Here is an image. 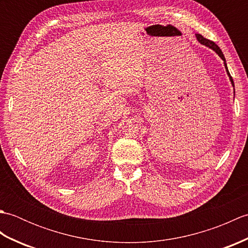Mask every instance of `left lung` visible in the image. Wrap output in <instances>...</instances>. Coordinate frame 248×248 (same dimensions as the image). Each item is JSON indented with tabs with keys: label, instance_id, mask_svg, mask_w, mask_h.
<instances>
[{
	"label": "left lung",
	"instance_id": "left-lung-1",
	"mask_svg": "<svg viewBox=\"0 0 248 248\" xmlns=\"http://www.w3.org/2000/svg\"><path fill=\"white\" fill-rule=\"evenodd\" d=\"M196 38H197V40L199 41L200 44H202V45H204L205 46H208V48H210V49H212L213 51H215V53H217V55L220 57V59H222V60L224 61V64H225L226 71H227V75H228V77H229V78H230V82H231V84H232V86L234 87V83H233V80H232V78H231L230 73H229V71H228L227 64H226L225 56H224V54H223L222 50L219 49V46H218L217 45H215V44L213 43V41L209 40V39H207V38H204V37H203L202 35H200V34H196Z\"/></svg>",
	"mask_w": 248,
	"mask_h": 248
}]
</instances>
